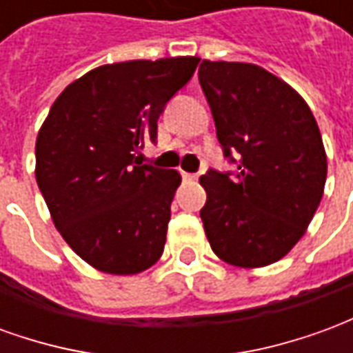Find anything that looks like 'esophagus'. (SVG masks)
<instances>
[{
  "instance_id": "34e87169",
  "label": "esophagus",
  "mask_w": 353,
  "mask_h": 353,
  "mask_svg": "<svg viewBox=\"0 0 353 353\" xmlns=\"http://www.w3.org/2000/svg\"><path fill=\"white\" fill-rule=\"evenodd\" d=\"M181 177H183L185 181H192V179H196V174H191V172H181Z\"/></svg>"
}]
</instances>
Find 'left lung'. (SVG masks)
<instances>
[{
    "instance_id": "1",
    "label": "left lung",
    "mask_w": 353,
    "mask_h": 353,
    "mask_svg": "<svg viewBox=\"0 0 353 353\" xmlns=\"http://www.w3.org/2000/svg\"><path fill=\"white\" fill-rule=\"evenodd\" d=\"M199 81L223 154L236 164L234 174L210 168L200 177L208 242L229 265H272L301 240L323 196L318 123L288 83L259 65L202 60Z\"/></svg>"
}]
</instances>
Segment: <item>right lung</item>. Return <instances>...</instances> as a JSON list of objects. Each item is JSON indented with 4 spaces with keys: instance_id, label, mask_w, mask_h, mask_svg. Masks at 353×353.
I'll use <instances>...</instances> for the list:
<instances>
[{
    "instance_id": "obj_1",
    "label": "right lung",
    "mask_w": 353,
    "mask_h": 353,
    "mask_svg": "<svg viewBox=\"0 0 353 353\" xmlns=\"http://www.w3.org/2000/svg\"><path fill=\"white\" fill-rule=\"evenodd\" d=\"M200 58L105 64L64 88L35 141V179L73 252L108 274H138L161 259L176 170L141 164L157 121Z\"/></svg>"
}]
</instances>
